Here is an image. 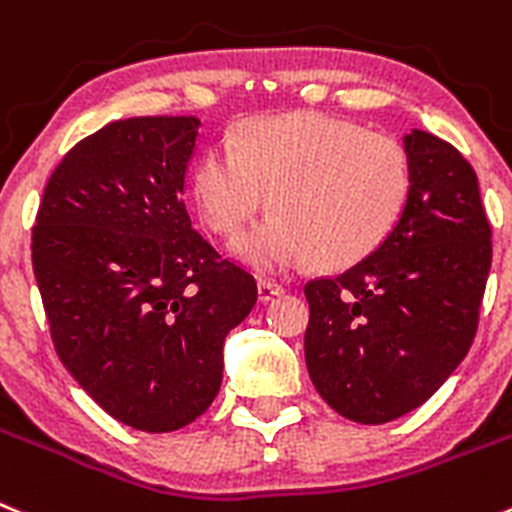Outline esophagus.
Instances as JSON below:
<instances>
[{"instance_id":"esophagus-1","label":"esophagus","mask_w":512,"mask_h":512,"mask_svg":"<svg viewBox=\"0 0 512 512\" xmlns=\"http://www.w3.org/2000/svg\"><path fill=\"white\" fill-rule=\"evenodd\" d=\"M257 293H260L262 303H267V300L283 295L285 293V285L278 283V280H260V283H257Z\"/></svg>"}]
</instances>
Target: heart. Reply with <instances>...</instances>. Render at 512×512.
I'll use <instances>...</instances> for the list:
<instances>
[{
    "instance_id": "b5f03b06",
    "label": "heart",
    "mask_w": 512,
    "mask_h": 512,
    "mask_svg": "<svg viewBox=\"0 0 512 512\" xmlns=\"http://www.w3.org/2000/svg\"><path fill=\"white\" fill-rule=\"evenodd\" d=\"M409 194L412 164L399 141L326 113L255 118L194 171L199 212L227 240L267 202L275 209L234 245L265 272L358 265L394 234Z\"/></svg>"
}]
</instances>
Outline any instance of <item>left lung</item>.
<instances>
[{"mask_svg":"<svg viewBox=\"0 0 512 512\" xmlns=\"http://www.w3.org/2000/svg\"><path fill=\"white\" fill-rule=\"evenodd\" d=\"M412 164L407 212L371 257L305 285V364L341 417L384 424L417 409L475 341L493 229L477 174L452 143L404 138Z\"/></svg>","mask_w":512,"mask_h":512,"instance_id":"obj_1","label":"left lung"}]
</instances>
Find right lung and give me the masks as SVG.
Listing matches in <instances>:
<instances>
[{
    "label": "right lung",
    "mask_w": 512,
    "mask_h": 512,
    "mask_svg": "<svg viewBox=\"0 0 512 512\" xmlns=\"http://www.w3.org/2000/svg\"><path fill=\"white\" fill-rule=\"evenodd\" d=\"M197 136L194 116L108 123L62 156L32 227L57 356L113 419L151 434L207 412L224 336L257 303L250 272L191 227Z\"/></svg>",
    "instance_id": "add662e5"
}]
</instances>
